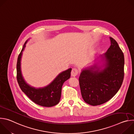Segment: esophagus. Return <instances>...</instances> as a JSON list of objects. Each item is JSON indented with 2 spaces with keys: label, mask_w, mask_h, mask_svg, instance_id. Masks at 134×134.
Here are the masks:
<instances>
[{
  "label": "esophagus",
  "mask_w": 134,
  "mask_h": 134,
  "mask_svg": "<svg viewBox=\"0 0 134 134\" xmlns=\"http://www.w3.org/2000/svg\"><path fill=\"white\" fill-rule=\"evenodd\" d=\"M79 73V70L77 69L76 68H73L71 72V75L72 77H75L76 75H77Z\"/></svg>",
  "instance_id": "1"
}]
</instances>
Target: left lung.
<instances>
[{"label":"left lung","mask_w":134,"mask_h":134,"mask_svg":"<svg viewBox=\"0 0 134 134\" xmlns=\"http://www.w3.org/2000/svg\"><path fill=\"white\" fill-rule=\"evenodd\" d=\"M111 46L99 60L84 68L79 82L84 101L101 105L110 100L120 89L124 77V55L116 41L110 37Z\"/></svg>","instance_id":"8db88e82"}]
</instances>
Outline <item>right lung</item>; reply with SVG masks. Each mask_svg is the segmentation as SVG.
I'll list each match as a JSON object with an SVG mask.
<instances>
[{"mask_svg":"<svg viewBox=\"0 0 134 134\" xmlns=\"http://www.w3.org/2000/svg\"><path fill=\"white\" fill-rule=\"evenodd\" d=\"M27 40L23 46L17 62V80L21 89L36 104L45 107H51L58 104L60 100L62 88L64 83L70 77L71 68L63 71L48 85L42 87H35L29 84L24 79L21 70V59Z\"/></svg>","mask_w":134,"mask_h":134,"instance_id":"1","label":"right lung"}]
</instances>
